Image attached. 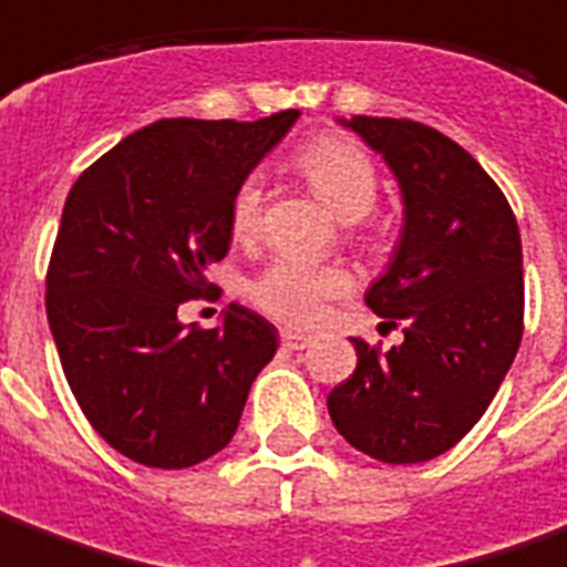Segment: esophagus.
I'll list each match as a JSON object with an SVG mask.
<instances>
[{"label": "esophagus", "instance_id": "esophagus-1", "mask_svg": "<svg viewBox=\"0 0 567 567\" xmlns=\"http://www.w3.org/2000/svg\"><path fill=\"white\" fill-rule=\"evenodd\" d=\"M280 339H284V346H287L290 351H302V349H308L311 342H315L311 336L296 333V330H284V333H280Z\"/></svg>", "mask_w": 567, "mask_h": 567}]
</instances>
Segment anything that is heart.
Segmentation results:
<instances>
[{
    "mask_svg": "<svg viewBox=\"0 0 567 567\" xmlns=\"http://www.w3.org/2000/svg\"><path fill=\"white\" fill-rule=\"evenodd\" d=\"M299 169L306 172L308 185L321 197L330 213L342 221L364 218L377 203V169L373 159L349 138H318L299 154ZM261 200L265 187L259 175H249L237 187L231 203V231L237 240L256 237L261 225ZM351 277L336 265H311L296 256H277L259 275L249 280V299L284 323H315L323 315V306L349 292Z\"/></svg>",
    "mask_w": 567,
    "mask_h": 567,
    "instance_id": "heart-1",
    "label": "heart"
}]
</instances>
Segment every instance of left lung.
Returning a JSON list of instances; mask_svg holds the SVG:
<instances>
[{
  "label": "left lung",
  "instance_id": "left-lung-1",
  "mask_svg": "<svg viewBox=\"0 0 567 567\" xmlns=\"http://www.w3.org/2000/svg\"><path fill=\"white\" fill-rule=\"evenodd\" d=\"M385 159L401 190L395 252L364 302L404 342L358 367L327 410L339 435L382 463H425L482 420L522 342L525 280L513 209L447 135L413 120H336Z\"/></svg>",
  "mask_w": 567,
  "mask_h": 567
}]
</instances>
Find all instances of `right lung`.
<instances>
[{
	"mask_svg": "<svg viewBox=\"0 0 567 567\" xmlns=\"http://www.w3.org/2000/svg\"><path fill=\"white\" fill-rule=\"evenodd\" d=\"M296 120H157L70 187L49 327L82 413L142 466L187 470L218 454L275 358V323L256 311L231 302L218 327L197 330L178 308L206 292V268L231 246L237 187Z\"/></svg>",
	"mask_w": 567,
	"mask_h": 567,
	"instance_id": "right-lung-1",
	"label": "right lung"
}]
</instances>
